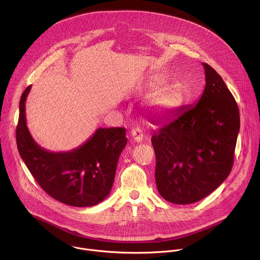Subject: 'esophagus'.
Returning a JSON list of instances; mask_svg holds the SVG:
<instances>
[{
	"label": "esophagus",
	"instance_id": "34e87169",
	"mask_svg": "<svg viewBox=\"0 0 260 260\" xmlns=\"http://www.w3.org/2000/svg\"><path fill=\"white\" fill-rule=\"evenodd\" d=\"M131 135H132V137H133V139H134V141H135V142H137V143H141V142L143 141V137H144V135H143V132H142V129H141V128H139V127H135V128H133V129H132V132H131Z\"/></svg>",
	"mask_w": 260,
	"mask_h": 260
}]
</instances>
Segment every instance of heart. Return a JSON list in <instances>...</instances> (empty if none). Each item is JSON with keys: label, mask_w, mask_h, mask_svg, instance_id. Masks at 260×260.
I'll return each mask as SVG.
<instances>
[{"label": "heart", "mask_w": 260, "mask_h": 260, "mask_svg": "<svg viewBox=\"0 0 260 260\" xmlns=\"http://www.w3.org/2000/svg\"><path fill=\"white\" fill-rule=\"evenodd\" d=\"M164 82L162 79H158L155 81L157 85ZM181 102L180 92L177 88L171 84L162 85L156 89V91L152 94L150 100L151 106L156 109L159 112H168L176 109Z\"/></svg>", "instance_id": "heart-1"}]
</instances>
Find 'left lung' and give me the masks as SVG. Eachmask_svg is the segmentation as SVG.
<instances>
[{
    "instance_id": "8db88e82",
    "label": "left lung",
    "mask_w": 260,
    "mask_h": 260,
    "mask_svg": "<svg viewBox=\"0 0 260 260\" xmlns=\"http://www.w3.org/2000/svg\"><path fill=\"white\" fill-rule=\"evenodd\" d=\"M206 86L197 105L156 122L151 142L155 182L168 202L187 205L218 188L230 175L240 131V113L223 79L203 62Z\"/></svg>"
}]
</instances>
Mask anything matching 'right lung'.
<instances>
[{
  "mask_svg": "<svg viewBox=\"0 0 260 260\" xmlns=\"http://www.w3.org/2000/svg\"><path fill=\"white\" fill-rule=\"evenodd\" d=\"M21 94L16 127L18 152L41 188L54 200L73 207L103 202L113 186L119 155L127 143L124 127L98 128L84 144L67 152H50L35 142L26 126Z\"/></svg>",
  "mask_w": 260,
  "mask_h": 260,
  "instance_id": "add662e5",
  "label": "right lung"
}]
</instances>
